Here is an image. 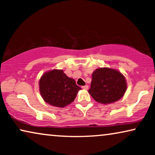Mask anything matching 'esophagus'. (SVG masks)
Segmentation results:
<instances>
[{
    "label": "esophagus",
    "instance_id": "obj_1",
    "mask_svg": "<svg viewBox=\"0 0 155 155\" xmlns=\"http://www.w3.org/2000/svg\"><path fill=\"white\" fill-rule=\"evenodd\" d=\"M88 85H84V86H82V88L84 89V90H88Z\"/></svg>",
    "mask_w": 155,
    "mask_h": 155
}]
</instances>
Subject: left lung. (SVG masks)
<instances>
[{
  "label": "left lung",
  "mask_w": 155,
  "mask_h": 155,
  "mask_svg": "<svg viewBox=\"0 0 155 155\" xmlns=\"http://www.w3.org/2000/svg\"><path fill=\"white\" fill-rule=\"evenodd\" d=\"M126 89V78L121 73L109 68H100L93 72L88 92L97 102L107 104L121 99Z\"/></svg>",
  "instance_id": "left-lung-1"
}]
</instances>
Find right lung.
Returning a JSON list of instances; mask_svg holds the SVG:
<instances>
[{
	"instance_id": "1",
	"label": "right lung",
	"mask_w": 155,
	"mask_h": 155,
	"mask_svg": "<svg viewBox=\"0 0 155 155\" xmlns=\"http://www.w3.org/2000/svg\"><path fill=\"white\" fill-rule=\"evenodd\" d=\"M39 92L45 102L63 108L75 100L80 89L75 80L62 70H52L43 74L39 80Z\"/></svg>"
}]
</instances>
